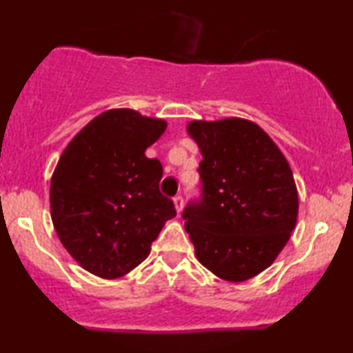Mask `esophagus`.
I'll return each instance as SVG.
<instances>
[{"instance_id":"obj_1","label":"esophagus","mask_w":353,"mask_h":353,"mask_svg":"<svg viewBox=\"0 0 353 353\" xmlns=\"http://www.w3.org/2000/svg\"><path fill=\"white\" fill-rule=\"evenodd\" d=\"M174 208H176L177 214L182 212V208H184V199H182V196L174 197Z\"/></svg>"}]
</instances>
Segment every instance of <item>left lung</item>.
Returning a JSON list of instances; mask_svg holds the SVG:
<instances>
[{"mask_svg":"<svg viewBox=\"0 0 353 353\" xmlns=\"http://www.w3.org/2000/svg\"><path fill=\"white\" fill-rule=\"evenodd\" d=\"M202 154V199L184 210L197 261L219 279L244 282L265 270L299 216L292 169L261 125L242 117L190 121Z\"/></svg>","mask_w":353,"mask_h":353,"instance_id":"obj_1","label":"left lung"}]
</instances>
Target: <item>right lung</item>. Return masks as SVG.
<instances>
[{"label": "right lung", "mask_w": 353, "mask_h": 353, "mask_svg": "<svg viewBox=\"0 0 353 353\" xmlns=\"http://www.w3.org/2000/svg\"><path fill=\"white\" fill-rule=\"evenodd\" d=\"M168 123L116 108L89 121L70 141L51 176L50 209L61 244L89 274L117 279L151 254L169 219L159 192L163 165L145 149Z\"/></svg>", "instance_id": "add662e5"}]
</instances>
